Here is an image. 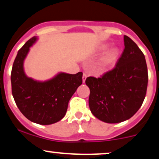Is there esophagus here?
<instances>
[{"instance_id": "obj_1", "label": "esophagus", "mask_w": 159, "mask_h": 159, "mask_svg": "<svg viewBox=\"0 0 159 159\" xmlns=\"http://www.w3.org/2000/svg\"><path fill=\"white\" fill-rule=\"evenodd\" d=\"M86 78H87V74L84 73L83 74V77H82V81H83V83H85Z\"/></svg>"}]
</instances>
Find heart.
Returning <instances> with one entry per match:
<instances>
[{"instance_id":"heart-1","label":"heart","mask_w":159,"mask_h":159,"mask_svg":"<svg viewBox=\"0 0 159 159\" xmlns=\"http://www.w3.org/2000/svg\"><path fill=\"white\" fill-rule=\"evenodd\" d=\"M108 44H104L100 47L101 51H105L108 48ZM120 55V50L119 48L116 47L109 48L108 50L105 52L102 57L99 61V63H98L97 69L100 72H104L106 71L108 69L111 68L114 66L116 62L117 61Z\"/></svg>"}]
</instances>
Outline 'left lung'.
<instances>
[{"instance_id":"8db88e82","label":"left lung","mask_w":159,"mask_h":159,"mask_svg":"<svg viewBox=\"0 0 159 159\" xmlns=\"http://www.w3.org/2000/svg\"><path fill=\"white\" fill-rule=\"evenodd\" d=\"M123 54L113 70L102 78L88 77L89 106L97 119L118 123L130 119L145 98L148 72L145 57L134 41L124 36Z\"/></svg>"}]
</instances>
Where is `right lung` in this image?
<instances>
[{
	"label": "right lung",
	"mask_w": 159,
	"mask_h": 159,
	"mask_svg": "<svg viewBox=\"0 0 159 159\" xmlns=\"http://www.w3.org/2000/svg\"><path fill=\"white\" fill-rule=\"evenodd\" d=\"M38 40L34 36L18 52L11 72L12 93L16 105L27 119L40 125H51L63 119L72 95L82 84L81 72H60L45 81L28 77L24 63Z\"/></svg>",
	"instance_id": "1"
}]
</instances>
